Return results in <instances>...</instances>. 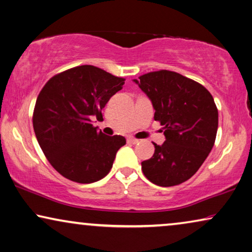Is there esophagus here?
<instances>
[{"mask_svg": "<svg viewBox=\"0 0 252 252\" xmlns=\"http://www.w3.org/2000/svg\"><path fill=\"white\" fill-rule=\"evenodd\" d=\"M127 142L130 144H136V143H138V140H136V138H134V137H128L127 138Z\"/></svg>", "mask_w": 252, "mask_h": 252, "instance_id": "34e87169", "label": "esophagus"}]
</instances>
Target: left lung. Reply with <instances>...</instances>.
Instances as JSON below:
<instances>
[{
	"instance_id": "obj_1",
	"label": "left lung",
	"mask_w": 252,
	"mask_h": 252,
	"mask_svg": "<svg viewBox=\"0 0 252 252\" xmlns=\"http://www.w3.org/2000/svg\"><path fill=\"white\" fill-rule=\"evenodd\" d=\"M155 108V120L163 126L166 141L142 161L144 176L159 187H174L194 175L213 149L218 110L205 86L169 70L134 79Z\"/></svg>"
}]
</instances>
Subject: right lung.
I'll return each instance as SVG.
<instances>
[{
    "instance_id": "add662e5",
    "label": "right lung",
    "mask_w": 252,
    "mask_h": 252,
    "mask_svg": "<svg viewBox=\"0 0 252 252\" xmlns=\"http://www.w3.org/2000/svg\"><path fill=\"white\" fill-rule=\"evenodd\" d=\"M124 84L122 77L84 64L53 76L39 92L34 132L46 159L63 177L89 184L112 168L125 137L107 136L92 120L102 118V109Z\"/></svg>"
}]
</instances>
